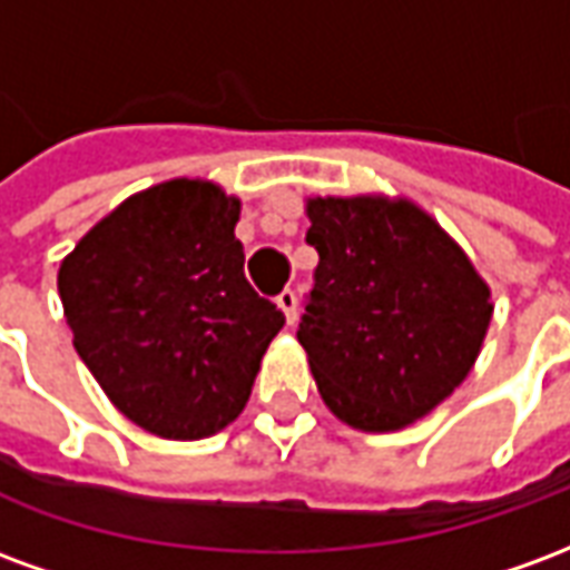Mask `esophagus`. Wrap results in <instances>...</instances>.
Instances as JSON below:
<instances>
[{
	"instance_id": "1",
	"label": "esophagus",
	"mask_w": 570,
	"mask_h": 570,
	"mask_svg": "<svg viewBox=\"0 0 570 570\" xmlns=\"http://www.w3.org/2000/svg\"><path fill=\"white\" fill-rule=\"evenodd\" d=\"M277 305H281V311L286 314V323H296V317H298L296 289H289V286H286V289H281V293H277Z\"/></svg>"
}]
</instances>
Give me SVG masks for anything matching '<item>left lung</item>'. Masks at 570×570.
Here are the masks:
<instances>
[{"mask_svg": "<svg viewBox=\"0 0 570 570\" xmlns=\"http://www.w3.org/2000/svg\"><path fill=\"white\" fill-rule=\"evenodd\" d=\"M317 249L298 342L321 396L357 430H400L440 406L473 366L489 286L409 200L314 198Z\"/></svg>", "mask_w": 570, "mask_h": 570, "instance_id": "8db88e82", "label": "left lung"}]
</instances>
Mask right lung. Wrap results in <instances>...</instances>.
I'll return each mask as SVG.
<instances>
[{"label": "right lung", "instance_id": "right-lung-1", "mask_svg": "<svg viewBox=\"0 0 570 570\" xmlns=\"http://www.w3.org/2000/svg\"><path fill=\"white\" fill-rule=\"evenodd\" d=\"M237 216L240 200L213 183H161L94 225L57 274L85 366L164 440H200L235 421L286 323L249 286Z\"/></svg>", "mask_w": 570, "mask_h": 570}]
</instances>
